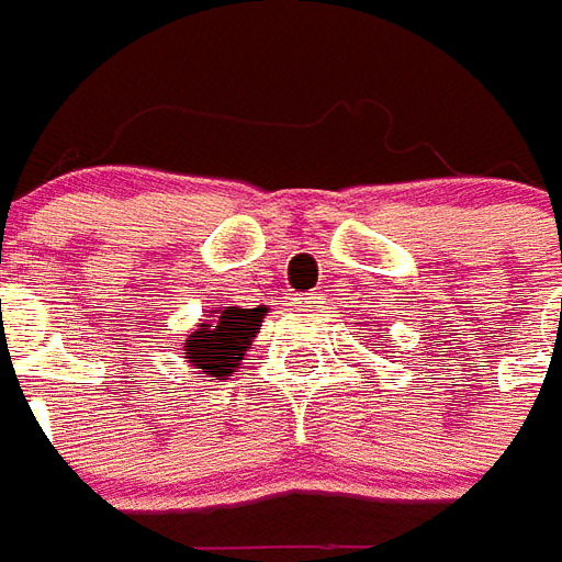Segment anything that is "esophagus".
Listing matches in <instances>:
<instances>
[{"instance_id":"esophagus-1","label":"esophagus","mask_w":562,"mask_h":562,"mask_svg":"<svg viewBox=\"0 0 562 562\" xmlns=\"http://www.w3.org/2000/svg\"><path fill=\"white\" fill-rule=\"evenodd\" d=\"M301 301H313V297H301Z\"/></svg>"}]
</instances>
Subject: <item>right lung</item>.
<instances>
[{"mask_svg": "<svg viewBox=\"0 0 562 562\" xmlns=\"http://www.w3.org/2000/svg\"><path fill=\"white\" fill-rule=\"evenodd\" d=\"M261 313H265V306L259 310L226 306L207 324H199L196 334L184 342V355L196 369V375L223 381L235 369H240L244 351L252 342V336L259 334Z\"/></svg>", "mask_w": 562, "mask_h": 562, "instance_id": "obj_1", "label": "right lung"}]
</instances>
